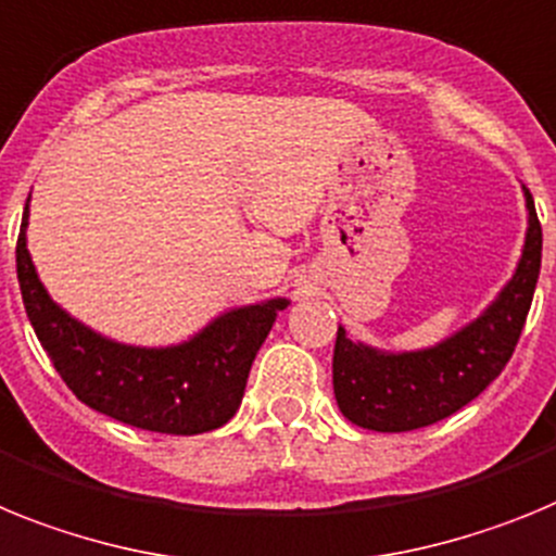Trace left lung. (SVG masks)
<instances>
[{"label": "left lung", "instance_id": "obj_1", "mask_svg": "<svg viewBox=\"0 0 556 556\" xmlns=\"http://www.w3.org/2000/svg\"><path fill=\"white\" fill-rule=\"evenodd\" d=\"M526 198V238L509 282L479 316L422 350H378L338 325L332 392L346 419L366 431L400 433L456 414L498 378L511 358L532 307L543 257V229L532 192Z\"/></svg>", "mask_w": 556, "mask_h": 556}]
</instances>
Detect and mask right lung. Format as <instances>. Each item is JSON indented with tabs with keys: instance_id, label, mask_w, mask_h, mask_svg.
I'll list each match as a JSON object with an SVG mask.
<instances>
[{
	"instance_id": "right-lung-1",
	"label": "right lung",
	"mask_w": 556,
	"mask_h": 556,
	"mask_svg": "<svg viewBox=\"0 0 556 556\" xmlns=\"http://www.w3.org/2000/svg\"><path fill=\"white\" fill-rule=\"evenodd\" d=\"M27 224L30 198L16 243L24 311L52 366L80 403L142 431L176 437L215 431L235 417L251 364L291 299L231 307L181 344H123L77 321L47 293L27 249Z\"/></svg>"
}]
</instances>
